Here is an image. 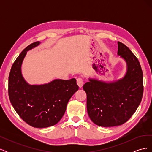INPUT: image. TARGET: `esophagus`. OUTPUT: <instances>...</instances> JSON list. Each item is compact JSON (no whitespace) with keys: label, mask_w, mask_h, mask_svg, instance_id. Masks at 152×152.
I'll use <instances>...</instances> for the list:
<instances>
[{"label":"esophagus","mask_w":152,"mask_h":152,"mask_svg":"<svg viewBox=\"0 0 152 152\" xmlns=\"http://www.w3.org/2000/svg\"><path fill=\"white\" fill-rule=\"evenodd\" d=\"M77 84L78 86H79L80 88H81V87L83 86V84H84L83 80L80 79V78H78V79H77Z\"/></svg>","instance_id":"34e87169"}]
</instances>
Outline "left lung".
<instances>
[{
	"mask_svg": "<svg viewBox=\"0 0 152 152\" xmlns=\"http://www.w3.org/2000/svg\"><path fill=\"white\" fill-rule=\"evenodd\" d=\"M117 44V55L127 65L125 75L112 82L89 78L83 86L89 117L96 125L104 127L126 122L139 107L143 94V76L138 59L126 45Z\"/></svg>",
	"mask_w": 152,
	"mask_h": 152,
	"instance_id": "1",
	"label": "left lung"
}]
</instances>
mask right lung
Here are the masks:
<instances>
[{"label":"right lung","instance_id":"add662e5","mask_svg":"<svg viewBox=\"0 0 152 152\" xmlns=\"http://www.w3.org/2000/svg\"><path fill=\"white\" fill-rule=\"evenodd\" d=\"M39 41L27 46L11 67L9 76V97L19 116L36 128L56 124L63 117L66 105L79 89L76 79H54L48 84L30 85L21 73V65L27 51L36 48Z\"/></svg>","mask_w":152,"mask_h":152}]
</instances>
